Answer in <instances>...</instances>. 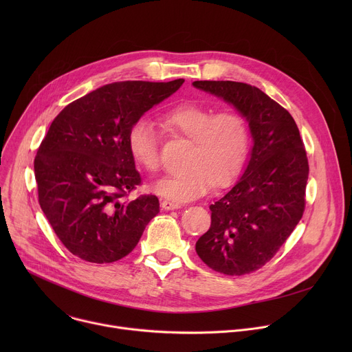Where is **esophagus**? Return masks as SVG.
I'll return each instance as SVG.
<instances>
[{"instance_id":"34e87169","label":"esophagus","mask_w":352,"mask_h":352,"mask_svg":"<svg viewBox=\"0 0 352 352\" xmlns=\"http://www.w3.org/2000/svg\"><path fill=\"white\" fill-rule=\"evenodd\" d=\"M162 208L164 209V210H174V209H179L181 208V204H178V202H171V200H163L162 202Z\"/></svg>"}]
</instances>
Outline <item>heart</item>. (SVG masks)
<instances>
[{
  "label": "heart",
  "mask_w": 352,
  "mask_h": 352,
  "mask_svg": "<svg viewBox=\"0 0 352 352\" xmlns=\"http://www.w3.org/2000/svg\"><path fill=\"white\" fill-rule=\"evenodd\" d=\"M163 125L186 139L190 144L184 159V170L155 185L164 197L186 202L205 195L210 186L223 188L241 173L249 150V126L235 110L213 111L209 107L182 103L162 114ZM133 160L146 171L157 173L162 167L160 139L147 120L135 121L126 135Z\"/></svg>",
  "instance_id": "heart-1"
}]
</instances>
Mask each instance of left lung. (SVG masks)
<instances>
[{
  "label": "left lung",
  "mask_w": 352,
  "mask_h": 352,
  "mask_svg": "<svg viewBox=\"0 0 352 352\" xmlns=\"http://www.w3.org/2000/svg\"><path fill=\"white\" fill-rule=\"evenodd\" d=\"M193 86L231 103L249 122L254 147L241 179L210 205L212 224L196 242L210 269L243 276L278 252L305 210L308 157L291 114L256 86L196 80Z\"/></svg>",
  "instance_id": "1"
}]
</instances>
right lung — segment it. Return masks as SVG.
<instances>
[{"label":"right lung","instance_id":"right-lung-1","mask_svg":"<svg viewBox=\"0 0 352 352\" xmlns=\"http://www.w3.org/2000/svg\"><path fill=\"white\" fill-rule=\"evenodd\" d=\"M182 83L114 82L69 103L50 125L34 157L38 204L72 255L90 263L117 262L159 213L155 195L128 199L142 179L126 135Z\"/></svg>","mask_w":352,"mask_h":352}]
</instances>
